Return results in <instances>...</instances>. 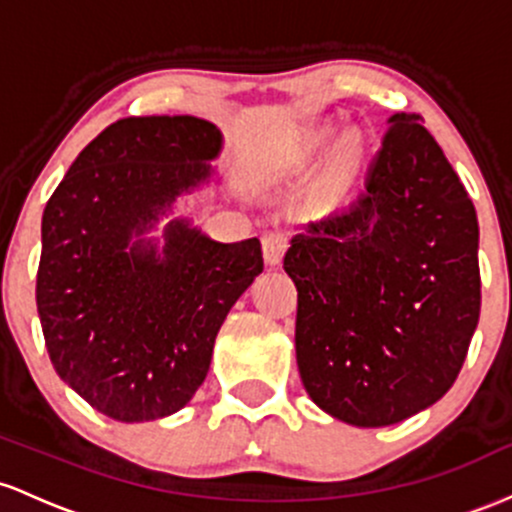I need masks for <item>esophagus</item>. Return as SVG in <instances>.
<instances>
[{
	"instance_id": "esophagus-1",
	"label": "esophagus",
	"mask_w": 512,
	"mask_h": 512,
	"mask_svg": "<svg viewBox=\"0 0 512 512\" xmlns=\"http://www.w3.org/2000/svg\"><path fill=\"white\" fill-rule=\"evenodd\" d=\"M261 246H263V258H266L268 266H278L287 251V237L280 232H271L263 237Z\"/></svg>"
}]
</instances>
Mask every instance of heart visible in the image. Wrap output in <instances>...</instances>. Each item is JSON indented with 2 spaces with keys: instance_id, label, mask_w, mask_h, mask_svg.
Masks as SVG:
<instances>
[{
  "instance_id": "b5f03b06",
  "label": "heart",
  "mask_w": 512,
  "mask_h": 512,
  "mask_svg": "<svg viewBox=\"0 0 512 512\" xmlns=\"http://www.w3.org/2000/svg\"><path fill=\"white\" fill-rule=\"evenodd\" d=\"M324 132H319V135H314L312 137V142L314 145H319V142H324ZM348 162H350V149H343V154H341V159H338V171H343L348 166Z\"/></svg>"
}]
</instances>
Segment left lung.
<instances>
[{"label":"left lung","instance_id":"1","mask_svg":"<svg viewBox=\"0 0 512 512\" xmlns=\"http://www.w3.org/2000/svg\"><path fill=\"white\" fill-rule=\"evenodd\" d=\"M348 208L307 222L285 273L297 287L295 350L309 399L382 428L447 394L481 312L479 222L421 118L396 113Z\"/></svg>","mask_w":512,"mask_h":512}]
</instances>
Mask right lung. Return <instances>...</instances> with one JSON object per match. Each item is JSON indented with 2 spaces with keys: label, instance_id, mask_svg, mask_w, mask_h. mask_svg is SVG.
Returning a JSON list of instances; mask_svg holds the SVG:
<instances>
[{
  "label": "right lung",
  "instance_id": "add662e5",
  "mask_svg": "<svg viewBox=\"0 0 512 512\" xmlns=\"http://www.w3.org/2000/svg\"><path fill=\"white\" fill-rule=\"evenodd\" d=\"M222 142L195 116L123 118L79 152L45 205V348L60 380L113 421L183 409L222 321L263 271L256 237L225 244L176 215L183 195L222 183Z\"/></svg>",
  "mask_w": 512,
  "mask_h": 512
}]
</instances>
